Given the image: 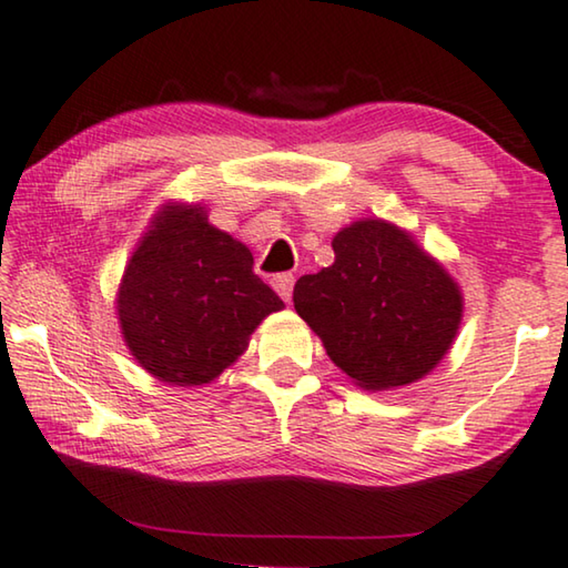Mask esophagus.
Returning <instances> with one entry per match:
<instances>
[{
    "label": "esophagus",
    "mask_w": 568,
    "mask_h": 568,
    "mask_svg": "<svg viewBox=\"0 0 568 568\" xmlns=\"http://www.w3.org/2000/svg\"><path fill=\"white\" fill-rule=\"evenodd\" d=\"M293 283H295V277L291 273H283V275H275L273 277L275 291H277V295H281L285 303H291V298H293Z\"/></svg>",
    "instance_id": "obj_1"
}]
</instances>
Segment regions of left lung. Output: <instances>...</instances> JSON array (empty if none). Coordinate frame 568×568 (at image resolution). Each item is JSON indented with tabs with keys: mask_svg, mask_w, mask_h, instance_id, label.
Masks as SVG:
<instances>
[{
	"mask_svg": "<svg viewBox=\"0 0 568 568\" xmlns=\"http://www.w3.org/2000/svg\"><path fill=\"white\" fill-rule=\"evenodd\" d=\"M334 265L293 287L298 316L365 390H390L428 375L452 349L462 291L442 262L400 226L362 219L334 236Z\"/></svg>",
	"mask_w": 568,
	"mask_h": 568,
	"instance_id": "obj_1",
	"label": "left lung"
}]
</instances>
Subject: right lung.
I'll return each mask as SVG.
<instances>
[{
	"label": "right lung",
	"mask_w": 568,
	"mask_h": 568,
	"mask_svg": "<svg viewBox=\"0 0 568 568\" xmlns=\"http://www.w3.org/2000/svg\"><path fill=\"white\" fill-rule=\"evenodd\" d=\"M252 265V252L211 226L199 203L160 209L116 293L140 367L181 387L206 385L232 367L262 318L285 306Z\"/></svg>",
	"instance_id": "1"
}]
</instances>
